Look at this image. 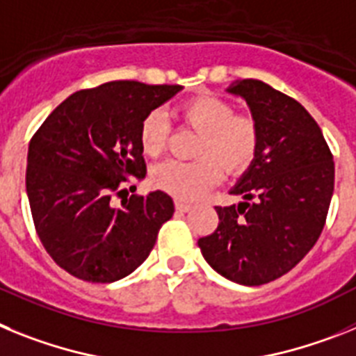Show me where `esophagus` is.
<instances>
[{"label":"esophagus","instance_id":"esophagus-1","mask_svg":"<svg viewBox=\"0 0 356 356\" xmlns=\"http://www.w3.org/2000/svg\"><path fill=\"white\" fill-rule=\"evenodd\" d=\"M175 209H177V211H181V213H186V211H190V209H191V204L181 202V200H175Z\"/></svg>","mask_w":356,"mask_h":356}]
</instances>
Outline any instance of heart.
Returning <instances> with one entry per match:
<instances>
[{"mask_svg":"<svg viewBox=\"0 0 356 356\" xmlns=\"http://www.w3.org/2000/svg\"><path fill=\"white\" fill-rule=\"evenodd\" d=\"M181 118L200 132L197 145L199 159H168L154 168L152 181L159 190L182 200L202 197L220 181L224 170L240 174L251 166L259 145V131L254 118L233 114L227 102L215 97H197L179 109ZM168 134L165 114L152 111L140 127V143L147 156L163 152Z\"/></svg>","mask_w":356,"mask_h":356,"instance_id":"heart-1","label":"heart"}]
</instances>
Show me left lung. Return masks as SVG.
Segmentation results:
<instances>
[{"instance_id": "8db88e82", "label": "left lung", "mask_w": 356, "mask_h": 356, "mask_svg": "<svg viewBox=\"0 0 356 356\" xmlns=\"http://www.w3.org/2000/svg\"><path fill=\"white\" fill-rule=\"evenodd\" d=\"M227 92L247 102L259 131L254 161L229 190L238 206H216L218 227L199 240L220 276L247 286L292 270L315 245L332 202L335 166L319 125L293 98L261 80Z\"/></svg>"}]
</instances>
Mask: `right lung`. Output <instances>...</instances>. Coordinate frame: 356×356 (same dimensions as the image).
<instances>
[{
  "label": "right lung",
  "mask_w": 356,
  "mask_h": 356,
  "mask_svg": "<svg viewBox=\"0 0 356 356\" xmlns=\"http://www.w3.org/2000/svg\"><path fill=\"white\" fill-rule=\"evenodd\" d=\"M182 86L116 80L73 92L44 120L29 147L26 193L42 245L58 267L91 283L129 276L174 215L165 191L132 195L123 182L147 175L140 127Z\"/></svg>",
  "instance_id": "add662e5"
}]
</instances>
